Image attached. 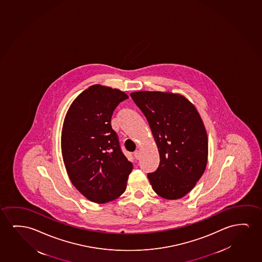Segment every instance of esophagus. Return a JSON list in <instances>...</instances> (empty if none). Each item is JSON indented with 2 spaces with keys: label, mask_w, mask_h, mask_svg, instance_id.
Returning <instances> with one entry per match:
<instances>
[{
  "label": "esophagus",
  "mask_w": 262,
  "mask_h": 262,
  "mask_svg": "<svg viewBox=\"0 0 262 262\" xmlns=\"http://www.w3.org/2000/svg\"><path fill=\"white\" fill-rule=\"evenodd\" d=\"M134 156H135V158L137 159V160H139V159H140V151H135V152H134Z\"/></svg>",
  "instance_id": "esophagus-1"
}]
</instances>
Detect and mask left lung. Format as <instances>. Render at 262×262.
<instances>
[{"label": "left lung", "instance_id": "left-lung-1", "mask_svg": "<svg viewBox=\"0 0 262 262\" xmlns=\"http://www.w3.org/2000/svg\"><path fill=\"white\" fill-rule=\"evenodd\" d=\"M147 119L160 155V164L148 173L151 188L166 199H179L195 187L206 170L208 139L195 106L171 92H132Z\"/></svg>", "mask_w": 262, "mask_h": 262}]
</instances>
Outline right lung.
Segmentation results:
<instances>
[{
    "label": "right lung",
    "instance_id": "1",
    "mask_svg": "<svg viewBox=\"0 0 262 262\" xmlns=\"http://www.w3.org/2000/svg\"><path fill=\"white\" fill-rule=\"evenodd\" d=\"M126 99L118 89L92 85L66 115L61 136L63 163L71 182L92 202L118 199L133 170L111 124L115 108Z\"/></svg>",
    "mask_w": 262,
    "mask_h": 262
}]
</instances>
